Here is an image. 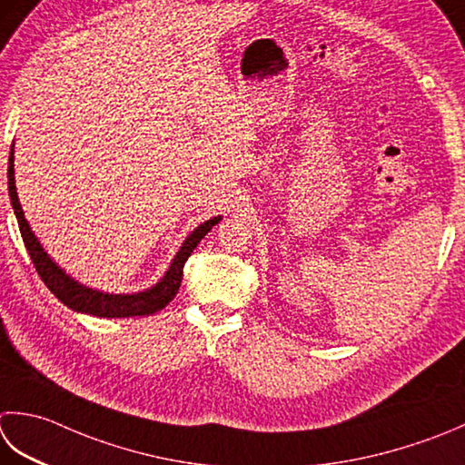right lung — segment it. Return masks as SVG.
I'll list each match as a JSON object with an SVG mask.
<instances>
[{
  "label": "right lung",
  "mask_w": 465,
  "mask_h": 465,
  "mask_svg": "<svg viewBox=\"0 0 465 465\" xmlns=\"http://www.w3.org/2000/svg\"><path fill=\"white\" fill-rule=\"evenodd\" d=\"M7 191H9V199H12L17 225H20L25 250L30 253L35 272L40 274L44 284L50 288V292L56 296L62 304H66L68 308H72V311L100 316V318L149 316L163 311V308H165L177 294V290L181 286V278H183V266L187 258L191 256V252L197 248V243L205 238L207 232L212 230L215 223L222 222V215H217V217H212V220L203 222L202 225H197L195 230L187 235L185 242L181 243V248L175 253V258H173L165 276H163L154 286L143 290V292L111 294V292H103V290L80 284L78 280L66 274L64 268H60L58 263L50 258V253L44 250L40 240L35 238L30 223H27V220L24 217L20 199H17L15 177H14V144H12V151H9V161H7Z\"/></svg>",
  "instance_id": "1"
}]
</instances>
